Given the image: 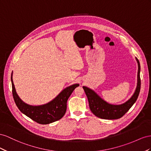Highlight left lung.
<instances>
[{"label": "left lung", "mask_w": 151, "mask_h": 151, "mask_svg": "<svg viewBox=\"0 0 151 151\" xmlns=\"http://www.w3.org/2000/svg\"><path fill=\"white\" fill-rule=\"evenodd\" d=\"M136 60L138 63V75L137 88L132 97L126 102L120 105H113L107 103L101 99L93 90L87 87H83L84 91L87 95L89 103L90 109L92 113L102 119H116L122 118L136 102L140 90V66L137 58Z\"/></svg>", "instance_id": "8db88e82"}]
</instances>
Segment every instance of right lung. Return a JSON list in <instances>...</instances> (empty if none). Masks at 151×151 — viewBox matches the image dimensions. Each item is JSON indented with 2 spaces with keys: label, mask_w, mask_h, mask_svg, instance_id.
<instances>
[{
  "label": "right lung",
  "mask_w": 151,
  "mask_h": 151,
  "mask_svg": "<svg viewBox=\"0 0 151 151\" xmlns=\"http://www.w3.org/2000/svg\"><path fill=\"white\" fill-rule=\"evenodd\" d=\"M11 83L12 96L18 109L21 113L33 121L42 124L53 123L63 117L66 111L68 98L76 87L79 86V84L72 85L64 89L56 97L47 104L34 106L26 104L18 96L12 81V72L11 73Z\"/></svg>",
  "instance_id": "add662e5"
}]
</instances>
